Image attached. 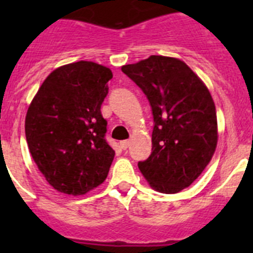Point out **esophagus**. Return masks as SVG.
Listing matches in <instances>:
<instances>
[{
  "instance_id": "obj_1",
  "label": "esophagus",
  "mask_w": 253,
  "mask_h": 253,
  "mask_svg": "<svg viewBox=\"0 0 253 253\" xmlns=\"http://www.w3.org/2000/svg\"><path fill=\"white\" fill-rule=\"evenodd\" d=\"M130 146V140H123V142H120V147H122L123 149H128V147Z\"/></svg>"
}]
</instances>
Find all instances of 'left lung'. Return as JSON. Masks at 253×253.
I'll return each instance as SVG.
<instances>
[{"label":"left lung","mask_w":253,"mask_h":253,"mask_svg":"<svg viewBox=\"0 0 253 253\" xmlns=\"http://www.w3.org/2000/svg\"><path fill=\"white\" fill-rule=\"evenodd\" d=\"M122 71L148 99L153 115L152 153L138 162L154 190L176 194L202 175L218 142L211 95L177 58L151 55Z\"/></svg>","instance_id":"left-lung-1"}]
</instances>
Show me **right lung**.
<instances>
[{"instance_id": "obj_1", "label": "right lung", "mask_w": 253, "mask_h": 253, "mask_svg": "<svg viewBox=\"0 0 253 253\" xmlns=\"http://www.w3.org/2000/svg\"><path fill=\"white\" fill-rule=\"evenodd\" d=\"M111 78L110 69L93 62L66 64L45 78L29 106V151L59 193L84 195L107 177L115 152L100 109Z\"/></svg>"}]
</instances>
